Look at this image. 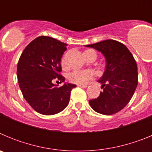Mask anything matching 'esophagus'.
Masks as SVG:
<instances>
[{
    "mask_svg": "<svg viewBox=\"0 0 152 152\" xmlns=\"http://www.w3.org/2000/svg\"><path fill=\"white\" fill-rule=\"evenodd\" d=\"M77 87H80V88H86L88 86L87 85H83V84H77Z\"/></svg>",
    "mask_w": 152,
    "mask_h": 152,
    "instance_id": "34e87169",
    "label": "esophagus"
}]
</instances>
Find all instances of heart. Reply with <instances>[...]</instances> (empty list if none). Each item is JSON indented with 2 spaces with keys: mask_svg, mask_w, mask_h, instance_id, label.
<instances>
[{
  "mask_svg": "<svg viewBox=\"0 0 152 152\" xmlns=\"http://www.w3.org/2000/svg\"><path fill=\"white\" fill-rule=\"evenodd\" d=\"M90 50H86L88 52ZM61 64H64V60H61ZM91 74L88 72H83V71H75L72 72L68 75V79L70 82L75 84H84L88 82L91 78Z\"/></svg>",
  "mask_w": 152,
  "mask_h": 152,
  "instance_id": "1",
  "label": "heart"
}]
</instances>
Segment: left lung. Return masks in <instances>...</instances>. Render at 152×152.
<instances>
[{
  "instance_id": "obj_1",
  "label": "left lung",
  "mask_w": 152,
  "mask_h": 152,
  "mask_svg": "<svg viewBox=\"0 0 152 152\" xmlns=\"http://www.w3.org/2000/svg\"><path fill=\"white\" fill-rule=\"evenodd\" d=\"M86 47L99 51L106 58L105 72L98 82L103 91L89 100L92 109L103 115H112L123 110L133 96L138 84L135 60L127 47L116 40L108 39Z\"/></svg>"
}]
</instances>
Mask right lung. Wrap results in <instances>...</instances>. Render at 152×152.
<instances>
[{
	"mask_svg": "<svg viewBox=\"0 0 152 152\" xmlns=\"http://www.w3.org/2000/svg\"><path fill=\"white\" fill-rule=\"evenodd\" d=\"M67 44L49 36L37 37L25 48L17 64V79L25 100L43 115H54L68 106L71 91L76 85L64 83L58 87L55 80L64 82L61 58Z\"/></svg>",
	"mask_w": 152,
	"mask_h": 152,
	"instance_id": "right-lung-1",
	"label": "right lung"
}]
</instances>
